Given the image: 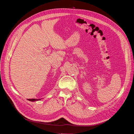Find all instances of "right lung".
<instances>
[{
    "instance_id": "1",
    "label": "right lung",
    "mask_w": 134,
    "mask_h": 134,
    "mask_svg": "<svg viewBox=\"0 0 134 134\" xmlns=\"http://www.w3.org/2000/svg\"><path fill=\"white\" fill-rule=\"evenodd\" d=\"M41 99H28V100L32 101V102H34V101H37V100H40Z\"/></svg>"
}]
</instances>
